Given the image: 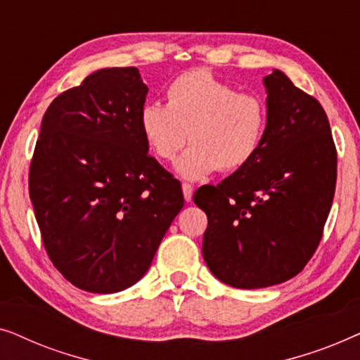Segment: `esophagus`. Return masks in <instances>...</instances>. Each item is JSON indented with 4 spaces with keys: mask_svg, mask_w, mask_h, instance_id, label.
<instances>
[{
    "mask_svg": "<svg viewBox=\"0 0 360 360\" xmlns=\"http://www.w3.org/2000/svg\"><path fill=\"white\" fill-rule=\"evenodd\" d=\"M181 190H184L185 201H191V196H193V186L190 184H181Z\"/></svg>",
    "mask_w": 360,
    "mask_h": 360,
    "instance_id": "obj_1",
    "label": "esophagus"
}]
</instances>
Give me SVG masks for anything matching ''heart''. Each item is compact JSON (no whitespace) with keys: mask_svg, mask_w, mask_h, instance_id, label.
I'll return each instance as SVG.
<instances>
[{"mask_svg":"<svg viewBox=\"0 0 360 360\" xmlns=\"http://www.w3.org/2000/svg\"><path fill=\"white\" fill-rule=\"evenodd\" d=\"M167 105L146 103L139 127L149 149L162 160H176L184 179L198 180L214 170L236 172L250 164L264 144L269 124L265 101L239 91L213 73L190 70L167 86Z\"/></svg>","mask_w":360,"mask_h":360,"instance_id":"b5f03b06","label":"heart"}]
</instances>
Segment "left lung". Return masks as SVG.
<instances>
[{
    "instance_id": "left-lung-1",
    "label": "left lung",
    "mask_w": 360,
    "mask_h": 360,
    "mask_svg": "<svg viewBox=\"0 0 360 360\" xmlns=\"http://www.w3.org/2000/svg\"><path fill=\"white\" fill-rule=\"evenodd\" d=\"M269 124L255 159L193 201L208 216L205 262L234 288H264L303 270L323 236L338 154L326 112L283 72L264 78Z\"/></svg>"
}]
</instances>
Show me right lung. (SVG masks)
Wrapping results in <instances>:
<instances>
[{"label":"right lung","mask_w":360,"mask_h":360,"mask_svg":"<svg viewBox=\"0 0 360 360\" xmlns=\"http://www.w3.org/2000/svg\"><path fill=\"white\" fill-rule=\"evenodd\" d=\"M147 91L136 67L101 68L42 117L29 196L49 259L85 292L116 293L144 277L184 208L180 181L147 154Z\"/></svg>","instance_id":"obj_1"}]
</instances>
